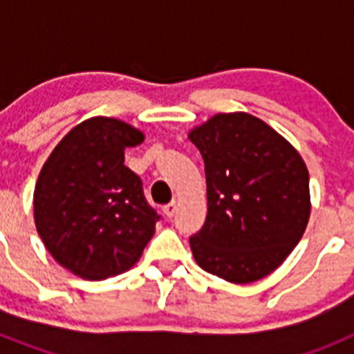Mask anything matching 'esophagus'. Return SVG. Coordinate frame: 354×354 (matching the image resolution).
I'll use <instances>...</instances> for the list:
<instances>
[{"mask_svg":"<svg viewBox=\"0 0 354 354\" xmlns=\"http://www.w3.org/2000/svg\"><path fill=\"white\" fill-rule=\"evenodd\" d=\"M162 212H165V214L168 216V218H171V216L175 214V212H177V202H170V204H167L165 205V207H162Z\"/></svg>","mask_w":354,"mask_h":354,"instance_id":"esophagus-1","label":"esophagus"}]
</instances>
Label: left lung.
<instances>
[{
  "mask_svg": "<svg viewBox=\"0 0 354 354\" xmlns=\"http://www.w3.org/2000/svg\"><path fill=\"white\" fill-rule=\"evenodd\" d=\"M204 158L207 218L189 237L196 264L232 283L273 273L310 218L305 161L250 113H218L189 131Z\"/></svg>",
  "mask_w": 354,
  "mask_h": 354,
  "instance_id": "8db88e82",
  "label": "left lung"
}]
</instances>
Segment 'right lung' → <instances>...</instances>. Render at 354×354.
Listing matches in <instances>:
<instances>
[{
	"mask_svg": "<svg viewBox=\"0 0 354 354\" xmlns=\"http://www.w3.org/2000/svg\"><path fill=\"white\" fill-rule=\"evenodd\" d=\"M143 138L118 118H88L65 134L40 170L37 232L53 259L84 280L131 270L154 236L159 214L124 165V150Z\"/></svg>",
	"mask_w": 354,
	"mask_h": 354,
	"instance_id": "right-lung-1",
	"label": "right lung"
}]
</instances>
